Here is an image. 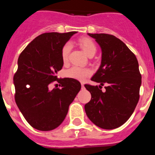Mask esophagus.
Masks as SVG:
<instances>
[{"instance_id":"34e87169","label":"esophagus","mask_w":155,"mask_h":155,"mask_svg":"<svg viewBox=\"0 0 155 155\" xmlns=\"http://www.w3.org/2000/svg\"><path fill=\"white\" fill-rule=\"evenodd\" d=\"M81 89H84V83H81Z\"/></svg>"}]
</instances>
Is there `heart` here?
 Masks as SVG:
<instances>
[{
    "mask_svg": "<svg viewBox=\"0 0 155 155\" xmlns=\"http://www.w3.org/2000/svg\"><path fill=\"white\" fill-rule=\"evenodd\" d=\"M78 43L83 49L84 51L88 55L89 57L91 55H94L97 51V47H96L95 42L92 39L83 37L79 39ZM71 50V44L67 43L64 44L61 49V58L63 63H66L68 60L69 54ZM92 71L90 69L87 68H81L79 66H73L70 69L65 72V75L67 77L71 78V79L83 81L87 77L91 75Z\"/></svg>",
    "mask_w": 155,
    "mask_h": 155,
    "instance_id": "b5f03b06",
    "label": "heart"
}]
</instances>
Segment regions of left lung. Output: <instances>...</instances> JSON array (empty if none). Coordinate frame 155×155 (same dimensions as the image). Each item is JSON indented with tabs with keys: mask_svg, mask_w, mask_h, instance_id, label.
Listing matches in <instances>:
<instances>
[{
	"mask_svg": "<svg viewBox=\"0 0 155 155\" xmlns=\"http://www.w3.org/2000/svg\"><path fill=\"white\" fill-rule=\"evenodd\" d=\"M102 51L100 68L91 80L98 86L85 84L91 100L85 104L87 116L101 128L111 130L127 122L139 100L141 75L133 53L114 35L88 33ZM105 84L106 91L100 89Z\"/></svg>",
	"mask_w": 155,
	"mask_h": 155,
	"instance_id": "8db88e82",
	"label": "left lung"
}]
</instances>
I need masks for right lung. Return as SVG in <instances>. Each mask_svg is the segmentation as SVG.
<instances>
[{
    "instance_id": "1",
    "label": "right lung",
    "mask_w": 155,
    "mask_h": 155,
    "mask_svg": "<svg viewBox=\"0 0 155 155\" xmlns=\"http://www.w3.org/2000/svg\"><path fill=\"white\" fill-rule=\"evenodd\" d=\"M76 33H43L19 56L18 68L14 76L15 102L27 122L38 130L58 127L81 89L77 80L57 76L63 65L62 47ZM54 81L61 87L50 90V84Z\"/></svg>"
}]
</instances>
